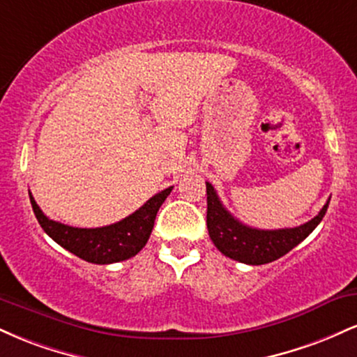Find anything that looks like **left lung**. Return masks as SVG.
Here are the masks:
<instances>
[{
	"mask_svg": "<svg viewBox=\"0 0 357 357\" xmlns=\"http://www.w3.org/2000/svg\"><path fill=\"white\" fill-rule=\"evenodd\" d=\"M206 227L211 241L225 257L248 265L270 264L297 247L321 223L331 202L327 199L319 215L301 227L258 230L241 223L223 206L211 183H206Z\"/></svg>",
	"mask_w": 357,
	"mask_h": 357,
	"instance_id": "obj_1",
	"label": "left lung"
}]
</instances>
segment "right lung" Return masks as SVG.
I'll list each match as a JSON object with an SVG mask.
<instances>
[{"mask_svg": "<svg viewBox=\"0 0 357 357\" xmlns=\"http://www.w3.org/2000/svg\"><path fill=\"white\" fill-rule=\"evenodd\" d=\"M171 190L173 186L166 188L147 199L137 211H134L127 218L100 228H75L53 221L40 210L31 192L30 202L40 227L60 247L90 264L107 265L127 260L144 248L153 231L155 215L169 196Z\"/></svg>", "mask_w": 357, "mask_h": 357, "instance_id": "obj_1", "label": "right lung"}]
</instances>
